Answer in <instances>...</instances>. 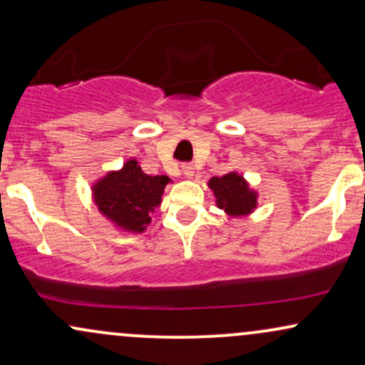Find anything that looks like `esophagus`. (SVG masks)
I'll list each match as a JSON object with an SVG mask.
<instances>
[{
    "mask_svg": "<svg viewBox=\"0 0 365 365\" xmlns=\"http://www.w3.org/2000/svg\"><path fill=\"white\" fill-rule=\"evenodd\" d=\"M182 173L185 175L187 178L194 177V165H192V163H183L182 165Z\"/></svg>",
    "mask_w": 365,
    "mask_h": 365,
    "instance_id": "obj_1",
    "label": "esophagus"
}]
</instances>
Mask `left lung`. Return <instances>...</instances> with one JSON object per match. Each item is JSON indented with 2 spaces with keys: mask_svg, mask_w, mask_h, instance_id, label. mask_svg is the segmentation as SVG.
I'll return each mask as SVG.
<instances>
[{
  "mask_svg": "<svg viewBox=\"0 0 365 365\" xmlns=\"http://www.w3.org/2000/svg\"><path fill=\"white\" fill-rule=\"evenodd\" d=\"M217 199V207L226 210L231 216H243L257 205V195L248 190L247 182L236 173L225 177H214L209 182Z\"/></svg>",
  "mask_w": 365,
  "mask_h": 365,
  "instance_id": "1",
  "label": "left lung"
}]
</instances>
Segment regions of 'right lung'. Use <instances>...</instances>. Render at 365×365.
<instances>
[{
    "mask_svg": "<svg viewBox=\"0 0 365 365\" xmlns=\"http://www.w3.org/2000/svg\"><path fill=\"white\" fill-rule=\"evenodd\" d=\"M168 177H149L138 161L130 160L120 171L108 173L93 188L95 202L110 221L125 230L140 232L151 222V214L161 202Z\"/></svg>",
    "mask_w": 365,
    "mask_h": 365,
    "instance_id": "right-lung-1",
    "label": "right lung"
}]
</instances>
